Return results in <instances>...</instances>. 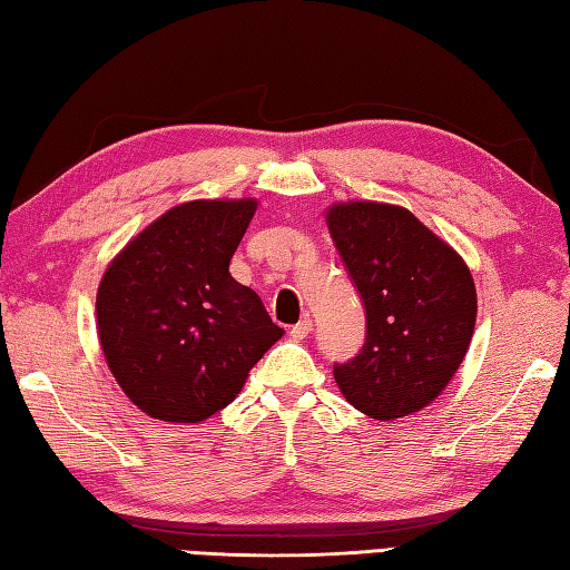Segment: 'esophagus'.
<instances>
[{
	"instance_id": "obj_1",
	"label": "esophagus",
	"mask_w": 570,
	"mask_h": 570,
	"mask_svg": "<svg viewBox=\"0 0 570 570\" xmlns=\"http://www.w3.org/2000/svg\"><path fill=\"white\" fill-rule=\"evenodd\" d=\"M311 331H313V321L306 316V318H301L296 325H292V331L288 333H292L294 341H306Z\"/></svg>"
}]
</instances>
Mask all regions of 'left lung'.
Segmentation results:
<instances>
[{
  "label": "left lung",
  "mask_w": 570,
  "mask_h": 570,
  "mask_svg": "<svg viewBox=\"0 0 570 570\" xmlns=\"http://www.w3.org/2000/svg\"><path fill=\"white\" fill-rule=\"evenodd\" d=\"M331 237L367 311L365 347L333 374L362 414L394 421L441 396L478 316L465 259L402 205L333 203Z\"/></svg>",
  "instance_id": "1"
}]
</instances>
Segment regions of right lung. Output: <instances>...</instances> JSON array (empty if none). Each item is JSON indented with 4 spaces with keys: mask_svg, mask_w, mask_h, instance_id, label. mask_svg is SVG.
I'll return each mask as SVG.
<instances>
[{
    "mask_svg": "<svg viewBox=\"0 0 570 570\" xmlns=\"http://www.w3.org/2000/svg\"><path fill=\"white\" fill-rule=\"evenodd\" d=\"M257 198L174 205L119 249L98 286V337L129 402L200 423L245 386L284 328L229 274Z\"/></svg>",
    "mask_w": 570,
    "mask_h": 570,
    "instance_id": "1",
    "label": "right lung"
}]
</instances>
